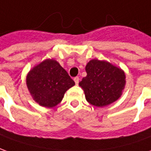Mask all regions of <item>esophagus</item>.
Listing matches in <instances>:
<instances>
[{
	"label": "esophagus",
	"instance_id": "obj_1",
	"mask_svg": "<svg viewBox=\"0 0 151 151\" xmlns=\"http://www.w3.org/2000/svg\"><path fill=\"white\" fill-rule=\"evenodd\" d=\"M73 80H74V82H75L76 85H78V83H79V78H78V77H75V78H73Z\"/></svg>",
	"mask_w": 151,
	"mask_h": 151
}]
</instances>
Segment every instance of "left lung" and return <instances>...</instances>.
Masks as SVG:
<instances>
[{
    "instance_id": "1",
    "label": "left lung",
    "mask_w": 151,
    "mask_h": 151,
    "mask_svg": "<svg viewBox=\"0 0 151 151\" xmlns=\"http://www.w3.org/2000/svg\"><path fill=\"white\" fill-rule=\"evenodd\" d=\"M87 76L79 83L86 100L102 107L118 100L126 86L125 72L105 60L92 59L85 68Z\"/></svg>"
}]
</instances>
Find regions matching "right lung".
I'll list each match as a JSON object with an SVG mask.
<instances>
[{
  "label": "right lung",
  "instance_id": "right-lung-1",
  "mask_svg": "<svg viewBox=\"0 0 151 151\" xmlns=\"http://www.w3.org/2000/svg\"><path fill=\"white\" fill-rule=\"evenodd\" d=\"M26 85L39 105L51 108L61 102L64 93L75 83L59 63L47 58L30 69L26 76Z\"/></svg>",
  "mask_w": 151,
  "mask_h": 151
}]
</instances>
